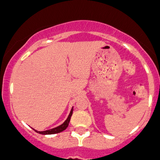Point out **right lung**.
Returning <instances> with one entry per match:
<instances>
[{"label": "right lung", "instance_id": "add662e5", "mask_svg": "<svg viewBox=\"0 0 160 160\" xmlns=\"http://www.w3.org/2000/svg\"><path fill=\"white\" fill-rule=\"evenodd\" d=\"M72 112H73V107L72 108L71 111H70L69 115H68V118L66 119L65 121H64L62 124H60V126H58V127H56V128H54L49 129V130L44 131V132H39V131L35 130V129H33V128L32 129H33L36 132H37V133L42 134V135H52V134H57V133H59V132H63V131L65 130V129L68 128V123H69L70 119H71V116H72Z\"/></svg>", "mask_w": 160, "mask_h": 160}]
</instances>
